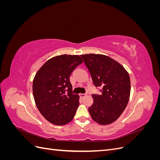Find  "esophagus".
Wrapping results in <instances>:
<instances>
[{"label": "esophagus", "mask_w": 160, "mask_h": 160, "mask_svg": "<svg viewBox=\"0 0 160 160\" xmlns=\"http://www.w3.org/2000/svg\"><path fill=\"white\" fill-rule=\"evenodd\" d=\"M79 96L81 97V98H85V97L86 96V93H80Z\"/></svg>", "instance_id": "34e87169"}]
</instances>
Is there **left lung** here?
I'll use <instances>...</instances> for the list:
<instances>
[{"instance_id": "1", "label": "left lung", "mask_w": 160, "mask_h": 160, "mask_svg": "<svg viewBox=\"0 0 160 160\" xmlns=\"http://www.w3.org/2000/svg\"><path fill=\"white\" fill-rule=\"evenodd\" d=\"M93 84L100 87L101 95L93 94V103L89 108L91 118L101 125L117 120L128 105L130 95L128 72L119 62L103 55H82Z\"/></svg>"}]
</instances>
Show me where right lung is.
<instances>
[{
	"label": "right lung",
	"mask_w": 160,
	"mask_h": 160,
	"mask_svg": "<svg viewBox=\"0 0 160 160\" xmlns=\"http://www.w3.org/2000/svg\"><path fill=\"white\" fill-rule=\"evenodd\" d=\"M82 62L79 55L56 56L36 73L32 82L34 99L38 111L49 122L62 125L73 119L79 97L72 93L69 76Z\"/></svg>",
	"instance_id": "obj_1"
}]
</instances>
